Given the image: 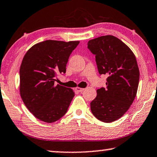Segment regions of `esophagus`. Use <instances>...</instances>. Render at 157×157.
Masks as SVG:
<instances>
[{"label":"esophagus","mask_w":157,"mask_h":157,"mask_svg":"<svg viewBox=\"0 0 157 157\" xmlns=\"http://www.w3.org/2000/svg\"><path fill=\"white\" fill-rule=\"evenodd\" d=\"M75 90L78 91V92H82V91H84V89L80 88V87H76V88H75Z\"/></svg>","instance_id":"1"}]
</instances>
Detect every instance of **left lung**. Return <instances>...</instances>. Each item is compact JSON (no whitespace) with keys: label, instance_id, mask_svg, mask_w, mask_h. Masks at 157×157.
I'll return each mask as SVG.
<instances>
[{"label":"left lung","instance_id":"obj_1","mask_svg":"<svg viewBox=\"0 0 157 157\" xmlns=\"http://www.w3.org/2000/svg\"><path fill=\"white\" fill-rule=\"evenodd\" d=\"M88 48L95 54L99 73L108 75L106 87L98 89L91 102V113L101 121L113 122L126 113L136 98L140 78L136 56L110 35L90 40Z\"/></svg>","mask_w":157,"mask_h":157}]
</instances>
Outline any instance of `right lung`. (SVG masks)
<instances>
[{
  "instance_id": "obj_1",
  "label": "right lung",
  "mask_w": 157,
  "mask_h": 157,
  "mask_svg": "<svg viewBox=\"0 0 157 157\" xmlns=\"http://www.w3.org/2000/svg\"><path fill=\"white\" fill-rule=\"evenodd\" d=\"M79 41L48 40L31 47L22 60L19 91L28 110L37 119L54 122L66 113L73 89L54 85L57 75L66 73L68 58Z\"/></svg>"
}]
</instances>
